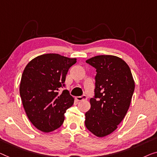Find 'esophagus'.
Returning <instances> with one entry per match:
<instances>
[{
  "label": "esophagus",
  "instance_id": "esophagus-1",
  "mask_svg": "<svg viewBox=\"0 0 157 157\" xmlns=\"http://www.w3.org/2000/svg\"><path fill=\"white\" fill-rule=\"evenodd\" d=\"M76 99L78 100V101H85V100L87 99V97H86V95H82V96H80V97H76Z\"/></svg>",
  "mask_w": 157,
  "mask_h": 157
}]
</instances>
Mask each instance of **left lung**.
Masks as SVG:
<instances>
[{
  "label": "left lung",
  "instance_id": "obj_1",
  "mask_svg": "<svg viewBox=\"0 0 157 157\" xmlns=\"http://www.w3.org/2000/svg\"><path fill=\"white\" fill-rule=\"evenodd\" d=\"M95 67L94 97L85 113V126L96 136L116 130L129 109L135 82L128 64L115 56H97L86 60Z\"/></svg>",
  "mask_w": 157,
  "mask_h": 157
}]
</instances>
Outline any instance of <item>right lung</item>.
Masks as SVG:
<instances>
[{
  "label": "right lung",
  "mask_w": 157,
  "mask_h": 157,
  "mask_svg": "<svg viewBox=\"0 0 157 157\" xmlns=\"http://www.w3.org/2000/svg\"><path fill=\"white\" fill-rule=\"evenodd\" d=\"M57 53H47L32 59L23 71L20 94L23 107L31 123L37 129L49 132L63 123L66 110L72 106L74 98L65 86L68 70L77 62Z\"/></svg>",
  "instance_id": "obj_1"
}]
</instances>
